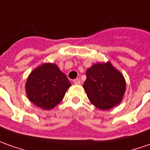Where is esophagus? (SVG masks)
I'll use <instances>...</instances> for the list:
<instances>
[{"instance_id": "obj_1", "label": "esophagus", "mask_w": 150, "mask_h": 150, "mask_svg": "<svg viewBox=\"0 0 150 150\" xmlns=\"http://www.w3.org/2000/svg\"><path fill=\"white\" fill-rule=\"evenodd\" d=\"M73 82H74L75 84H80L81 83V80L79 79H75L73 80Z\"/></svg>"}]
</instances>
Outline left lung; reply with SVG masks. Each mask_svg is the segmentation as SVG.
<instances>
[{
    "label": "left lung",
    "mask_w": 150,
    "mask_h": 150,
    "mask_svg": "<svg viewBox=\"0 0 150 150\" xmlns=\"http://www.w3.org/2000/svg\"><path fill=\"white\" fill-rule=\"evenodd\" d=\"M83 87L93 105L108 110L122 102L126 92V80L109 62L97 63L86 71Z\"/></svg>",
    "instance_id": "obj_1"
}]
</instances>
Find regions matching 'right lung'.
Returning <instances> with one entry per match:
<instances>
[{"mask_svg":"<svg viewBox=\"0 0 150 150\" xmlns=\"http://www.w3.org/2000/svg\"><path fill=\"white\" fill-rule=\"evenodd\" d=\"M71 86L67 75L53 63H44L28 75L25 91L37 107L50 110L59 104Z\"/></svg>","mask_w":150,"mask_h":150,"instance_id":"obj_1","label":"right lung"}]
</instances>
